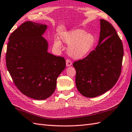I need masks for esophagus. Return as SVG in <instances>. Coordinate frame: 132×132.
I'll return each mask as SVG.
<instances>
[{
  "label": "esophagus",
  "instance_id": "esophagus-1",
  "mask_svg": "<svg viewBox=\"0 0 132 132\" xmlns=\"http://www.w3.org/2000/svg\"><path fill=\"white\" fill-rule=\"evenodd\" d=\"M66 66H67V67L71 66L72 65V62L71 61V60H69V59L66 60Z\"/></svg>",
  "mask_w": 132,
  "mask_h": 132
}]
</instances>
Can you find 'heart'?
<instances>
[{"mask_svg": "<svg viewBox=\"0 0 132 132\" xmlns=\"http://www.w3.org/2000/svg\"><path fill=\"white\" fill-rule=\"evenodd\" d=\"M61 39L67 45H70L67 52L71 57L75 59H81L88 55L95 42L94 35L80 29L62 33ZM54 45L57 48H60L61 43L56 39Z\"/></svg>", "mask_w": 132, "mask_h": 132, "instance_id": "heart-1", "label": "heart"}]
</instances>
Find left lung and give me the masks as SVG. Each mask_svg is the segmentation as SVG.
<instances>
[{
	"mask_svg": "<svg viewBox=\"0 0 132 132\" xmlns=\"http://www.w3.org/2000/svg\"><path fill=\"white\" fill-rule=\"evenodd\" d=\"M123 54V43L116 29L109 22L100 19L96 48L73 63L79 92L85 97H95L112 88L120 75Z\"/></svg>",
	"mask_w": 132,
	"mask_h": 132,
	"instance_id": "left-lung-1",
	"label": "left lung"
}]
</instances>
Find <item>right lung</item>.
<instances>
[{"label":"right lung","instance_id":"right-lung-1","mask_svg":"<svg viewBox=\"0 0 132 132\" xmlns=\"http://www.w3.org/2000/svg\"><path fill=\"white\" fill-rule=\"evenodd\" d=\"M46 24L27 21L9 36L6 65L14 84L24 95L45 100L55 92L57 79L66 67V61L47 52L48 43L42 37Z\"/></svg>","mask_w":132,"mask_h":132}]
</instances>
